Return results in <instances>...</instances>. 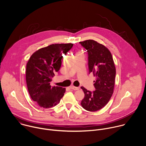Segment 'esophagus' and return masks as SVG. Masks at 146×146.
<instances>
[{"label":"esophagus","instance_id":"esophagus-1","mask_svg":"<svg viewBox=\"0 0 146 146\" xmlns=\"http://www.w3.org/2000/svg\"><path fill=\"white\" fill-rule=\"evenodd\" d=\"M70 88H71V89L74 90H79V87H75V86H71V87H70Z\"/></svg>","mask_w":146,"mask_h":146}]
</instances>
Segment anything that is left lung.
Instances as JSON below:
<instances>
[{
    "label": "left lung",
    "instance_id": "8db88e82",
    "mask_svg": "<svg viewBox=\"0 0 146 146\" xmlns=\"http://www.w3.org/2000/svg\"><path fill=\"white\" fill-rule=\"evenodd\" d=\"M79 43L88 53L89 74L92 72L96 77L94 91L81 87L84 93L81 105L87 110L95 111L104 107L113 93L115 67L110 52L104 45L93 40Z\"/></svg>",
    "mask_w": 146,
    "mask_h": 146
}]
</instances>
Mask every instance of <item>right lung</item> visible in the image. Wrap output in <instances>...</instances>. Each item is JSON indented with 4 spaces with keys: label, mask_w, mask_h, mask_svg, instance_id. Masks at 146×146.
<instances>
[{
    "label": "right lung",
    "mask_w": 146,
    "mask_h": 146,
    "mask_svg": "<svg viewBox=\"0 0 146 146\" xmlns=\"http://www.w3.org/2000/svg\"><path fill=\"white\" fill-rule=\"evenodd\" d=\"M72 44H55L41 48L30 57L26 69V80L29 94L38 106L49 108L59 103L66 89L52 86L50 82L62 65L63 54Z\"/></svg>",
    "instance_id": "1"
}]
</instances>
